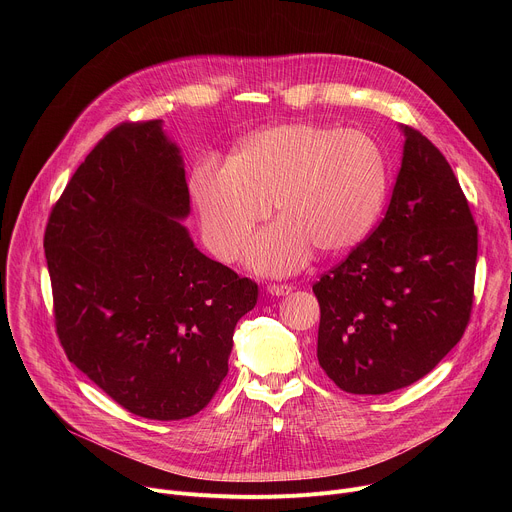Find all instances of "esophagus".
Returning <instances> with one entry per match:
<instances>
[{"label": "esophagus", "instance_id": "34e87169", "mask_svg": "<svg viewBox=\"0 0 512 512\" xmlns=\"http://www.w3.org/2000/svg\"><path fill=\"white\" fill-rule=\"evenodd\" d=\"M291 289H294V285H289V283H283V285L269 283L267 285V291L271 296H287V294H291Z\"/></svg>", "mask_w": 512, "mask_h": 512}]
</instances>
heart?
Segmentation results:
<instances>
[{
	"mask_svg": "<svg viewBox=\"0 0 512 512\" xmlns=\"http://www.w3.org/2000/svg\"><path fill=\"white\" fill-rule=\"evenodd\" d=\"M206 247L235 259L251 231L279 221L247 247L253 269L287 275L314 249L342 255L364 243L383 212L389 166L381 143L360 129L294 121L253 131L229 164L200 160L188 178Z\"/></svg>",
	"mask_w": 512,
	"mask_h": 512,
	"instance_id": "b5f03b06",
	"label": "heart"
}]
</instances>
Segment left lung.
Masks as SVG:
<instances>
[{
	"instance_id": "1",
	"label": "left lung",
	"mask_w": 512,
	"mask_h": 512,
	"mask_svg": "<svg viewBox=\"0 0 512 512\" xmlns=\"http://www.w3.org/2000/svg\"><path fill=\"white\" fill-rule=\"evenodd\" d=\"M379 227L314 283L318 362L346 393L385 395L440 362L474 302L478 227L448 160L409 125Z\"/></svg>"
}]
</instances>
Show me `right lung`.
<instances>
[{
  "label": "right lung",
  "mask_w": 512,
  "mask_h": 512,
  "mask_svg": "<svg viewBox=\"0 0 512 512\" xmlns=\"http://www.w3.org/2000/svg\"><path fill=\"white\" fill-rule=\"evenodd\" d=\"M190 192L162 121L113 127L52 206L44 251L58 340L129 413L178 421L229 373L259 287L202 255L180 223Z\"/></svg>",
  "instance_id": "1"
}]
</instances>
